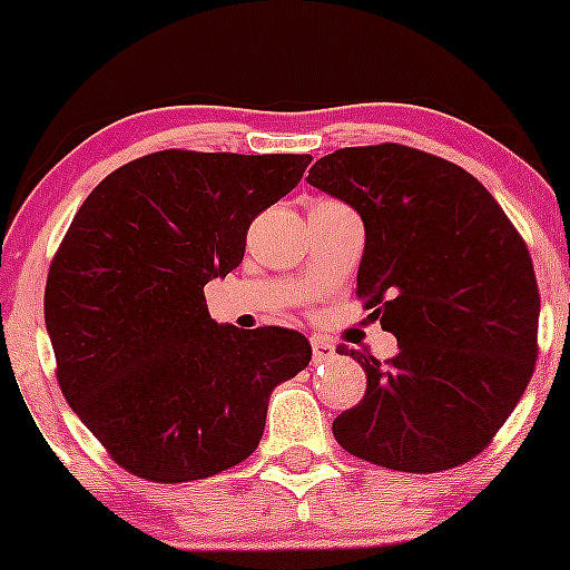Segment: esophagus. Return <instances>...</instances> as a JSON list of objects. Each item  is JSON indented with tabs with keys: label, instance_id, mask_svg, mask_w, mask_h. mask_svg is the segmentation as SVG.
<instances>
[{
	"label": "esophagus",
	"instance_id": "esophagus-1",
	"mask_svg": "<svg viewBox=\"0 0 570 570\" xmlns=\"http://www.w3.org/2000/svg\"><path fill=\"white\" fill-rule=\"evenodd\" d=\"M309 342H312V358H315L317 364H326V361L336 358V347L328 340H323V336H312Z\"/></svg>",
	"mask_w": 570,
	"mask_h": 570
}]
</instances>
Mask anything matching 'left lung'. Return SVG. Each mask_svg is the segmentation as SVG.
Instances as JSON below:
<instances>
[{
  "label": "left lung",
  "mask_w": 570,
  "mask_h": 570,
  "mask_svg": "<svg viewBox=\"0 0 570 570\" xmlns=\"http://www.w3.org/2000/svg\"><path fill=\"white\" fill-rule=\"evenodd\" d=\"M307 181L358 212L356 293L400 353L366 372V394L334 419L353 456L440 473L481 454L528 389L538 353L535 272L522 236L475 176L400 144L321 157Z\"/></svg>",
  "instance_id": "1"
}]
</instances>
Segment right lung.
I'll use <instances>...</instances> for the list:
<instances>
[{"instance_id": "add662e5", "label": "right lung", "mask_w": 570, "mask_h": 570, "mask_svg": "<svg viewBox=\"0 0 570 570\" xmlns=\"http://www.w3.org/2000/svg\"><path fill=\"white\" fill-rule=\"evenodd\" d=\"M309 163L165 149L116 168L72 217L46 283L57 377L132 475L181 483L244 462L272 391L309 364L304 334L219 326L204 296Z\"/></svg>"}]
</instances>
